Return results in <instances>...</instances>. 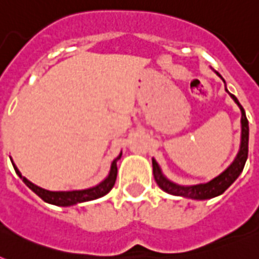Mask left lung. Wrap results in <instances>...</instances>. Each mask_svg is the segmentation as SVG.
Instances as JSON below:
<instances>
[{
	"instance_id": "left-lung-1",
	"label": "left lung",
	"mask_w": 259,
	"mask_h": 259,
	"mask_svg": "<svg viewBox=\"0 0 259 259\" xmlns=\"http://www.w3.org/2000/svg\"><path fill=\"white\" fill-rule=\"evenodd\" d=\"M219 76H221V75H219ZM223 82H225V79H223ZM226 91H227V89H226ZM227 93H229V91H227ZM230 97L233 98L234 101H235V103L239 106V109H241L242 113L241 149H239V153H238L237 158L234 160L233 164H231L225 172L222 173V175H219L218 177H215L213 180L208 181V183H205V184L191 185V187L177 185L175 184V183H172V181L168 180V179L164 177V175L161 173L160 166H158V164L156 162V160L152 158V162H153L154 180H156V183H157L158 187H160L162 191H165V192L170 193V195H176V196L191 197V199H197V200H205V199H211V197H215L218 196V195H221V193L225 192L226 189L229 188L230 185L237 180V177L241 175V172L243 170V166H245L246 160H247V153H249V121H247L245 110H243L242 105L237 99V97L233 95V94H230Z\"/></svg>"
}]
</instances>
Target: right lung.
<instances>
[{"mask_svg":"<svg viewBox=\"0 0 259 259\" xmlns=\"http://www.w3.org/2000/svg\"><path fill=\"white\" fill-rule=\"evenodd\" d=\"M121 154L114 160L113 164H111L110 175L106 177L105 180L102 181L101 184H98L97 187H93V188L83 189V191H68V192H63V191L54 192V191H47V189L44 188H40L37 185H34L33 183H30L26 177L22 176L21 173H20V170L17 169V166L14 165V162H12V164H13V168L14 170H16V173L21 177L22 181H24V183H25L37 196L41 197L42 200L47 201V203H50V204L68 207V205L78 204V203H83V201L95 200L98 197L105 196L106 193H109V191L113 188L114 184H115V180H117V160L121 158Z\"/></svg>","mask_w":259,"mask_h":259,"instance_id":"add662e5","label":"right lung"}]
</instances>
